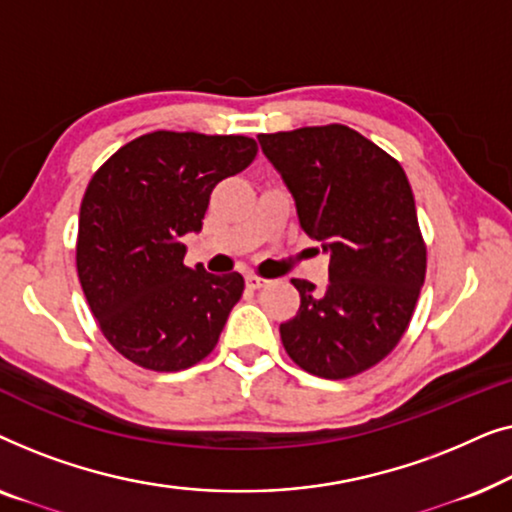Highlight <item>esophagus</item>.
Returning <instances> with one entry per match:
<instances>
[{"label": "esophagus", "mask_w": 512, "mask_h": 512, "mask_svg": "<svg viewBox=\"0 0 512 512\" xmlns=\"http://www.w3.org/2000/svg\"><path fill=\"white\" fill-rule=\"evenodd\" d=\"M244 282H247V286L249 289H263V286H268V279H263V277H256V275H247L244 277Z\"/></svg>", "instance_id": "1"}]
</instances>
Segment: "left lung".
<instances>
[{
	"label": "left lung",
	"instance_id": "8db88e82",
	"mask_svg": "<svg viewBox=\"0 0 512 512\" xmlns=\"http://www.w3.org/2000/svg\"><path fill=\"white\" fill-rule=\"evenodd\" d=\"M293 195L300 228L331 256L328 284L291 279L296 317L279 326L307 373L345 380L403 338L426 272L415 198L403 167L347 125L258 135Z\"/></svg>",
	"mask_w": 512,
	"mask_h": 512
}]
</instances>
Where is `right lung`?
Returning a JSON list of instances; mask_svg holds the SVG:
<instances>
[{"label":"right lung","mask_w":512,"mask_h":512,"mask_svg":"<svg viewBox=\"0 0 512 512\" xmlns=\"http://www.w3.org/2000/svg\"><path fill=\"white\" fill-rule=\"evenodd\" d=\"M242 135L149 132L93 174L81 202L76 270L90 312L116 352L172 373L205 359L244 291L240 272L186 268L209 193L254 163Z\"/></svg>","instance_id":"right-lung-1"}]
</instances>
